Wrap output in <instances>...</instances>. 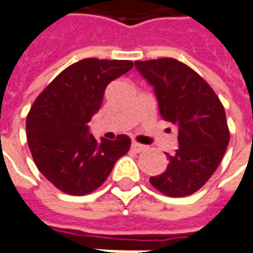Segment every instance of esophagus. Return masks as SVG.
<instances>
[{"label": "esophagus", "instance_id": "34e87169", "mask_svg": "<svg viewBox=\"0 0 253 253\" xmlns=\"http://www.w3.org/2000/svg\"><path fill=\"white\" fill-rule=\"evenodd\" d=\"M131 149L135 153H141V151H145L146 150V146L141 145V143H138V142H132L131 143Z\"/></svg>", "mask_w": 253, "mask_h": 253}]
</instances>
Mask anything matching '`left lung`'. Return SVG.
Instances as JSON below:
<instances>
[{
	"mask_svg": "<svg viewBox=\"0 0 253 253\" xmlns=\"http://www.w3.org/2000/svg\"><path fill=\"white\" fill-rule=\"evenodd\" d=\"M154 88L161 117L177 126L178 149L168 155L164 173L151 185L169 197H185L203 188L225 154L229 130L220 99L205 80L178 60L135 61Z\"/></svg>",
	"mask_w": 253,
	"mask_h": 253,
	"instance_id": "1",
	"label": "left lung"
}]
</instances>
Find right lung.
<instances>
[{
	"label": "right lung",
	"mask_w": 253,
	"mask_h": 253,
	"mask_svg": "<svg viewBox=\"0 0 253 253\" xmlns=\"http://www.w3.org/2000/svg\"><path fill=\"white\" fill-rule=\"evenodd\" d=\"M132 68L130 60L84 59L69 65L37 96L27 117V138L37 169L61 192L84 196L107 179L131 139L96 141L88 123L106 87Z\"/></svg>",
	"instance_id": "1"
}]
</instances>
